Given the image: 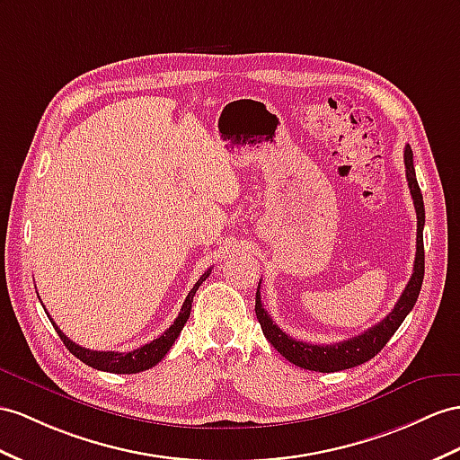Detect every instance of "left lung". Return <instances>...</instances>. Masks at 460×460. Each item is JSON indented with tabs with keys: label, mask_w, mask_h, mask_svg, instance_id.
I'll return each mask as SVG.
<instances>
[{
	"label": "left lung",
	"mask_w": 460,
	"mask_h": 460,
	"mask_svg": "<svg viewBox=\"0 0 460 460\" xmlns=\"http://www.w3.org/2000/svg\"><path fill=\"white\" fill-rule=\"evenodd\" d=\"M404 167H406L408 188H410L411 199H414V208L418 216L414 272H411L408 286L402 291L400 299L396 301L394 309L388 313L379 324L367 328V331L359 336L348 338L344 342H336L331 346L301 342V340L288 336L272 319H270V314L262 307L261 284H258L254 311H256L258 323L262 326V332L268 342L272 344L288 361L297 365V367L319 371V373H334L342 369H351L356 367V365L369 361L385 348V344L391 340V336L398 331V326L406 319V314L414 309L420 289H421V281H423V261H426V258H423V226H426V209H423V198L418 186L416 171H414V155H411L410 146L404 147Z\"/></svg>",
	"instance_id": "8db88e82"
}]
</instances>
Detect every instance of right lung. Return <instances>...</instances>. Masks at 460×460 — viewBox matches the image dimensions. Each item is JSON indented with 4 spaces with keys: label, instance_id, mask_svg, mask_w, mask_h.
I'll list each match as a JSON object with an SVG mask.
<instances>
[{
    "label": "right lung",
    "instance_id": "right-lung-1",
    "mask_svg": "<svg viewBox=\"0 0 460 460\" xmlns=\"http://www.w3.org/2000/svg\"><path fill=\"white\" fill-rule=\"evenodd\" d=\"M211 268L208 270L206 274H202V278H199L194 288L190 289V293H188V297L184 299V305L182 309L179 313V316H176V321L164 331L159 338L151 340L149 344L141 346L137 349H132V351H97V349H87V348H81L77 346L75 342H72L60 328H58V324L50 319L49 311H46V314H49V319L52 323V326L56 328L58 336L62 338V342L66 344V348L74 353V356L77 359L84 361L85 365H89V367L93 369H99V371H107V373H139V371H146V369H151L155 367V365L167 356V351L172 348L174 340L179 338L181 331L184 328L188 316H190V309H192V299L196 296L198 288L202 286V281H206V278L209 276ZM44 307V305H42Z\"/></svg>",
    "mask_w": 460,
    "mask_h": 460
}]
</instances>
